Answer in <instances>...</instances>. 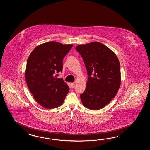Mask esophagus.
I'll return each instance as SVG.
<instances>
[{"instance_id":"obj_1","label":"esophagus","mask_w":150,"mask_h":150,"mask_svg":"<svg viewBox=\"0 0 150 150\" xmlns=\"http://www.w3.org/2000/svg\"><path fill=\"white\" fill-rule=\"evenodd\" d=\"M71 87H72V88H74V87H75V84L74 83H71Z\"/></svg>"}]
</instances>
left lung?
<instances>
[{"label": "left lung", "instance_id": "8db88e82", "mask_svg": "<svg viewBox=\"0 0 150 150\" xmlns=\"http://www.w3.org/2000/svg\"><path fill=\"white\" fill-rule=\"evenodd\" d=\"M87 70L88 81L80 99L91 110L105 107L115 97L121 85L120 64L113 51L98 42L77 45Z\"/></svg>", "mask_w": 150, "mask_h": 150}]
</instances>
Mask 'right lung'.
<instances>
[{"mask_svg":"<svg viewBox=\"0 0 150 150\" xmlns=\"http://www.w3.org/2000/svg\"><path fill=\"white\" fill-rule=\"evenodd\" d=\"M72 47L73 45L48 42L36 47L29 56L26 83L36 102L45 108L60 107L69 91L63 79L54 74L62 72L63 58Z\"/></svg>","mask_w":150,"mask_h":150,"instance_id":"1","label":"right lung"}]
</instances>
